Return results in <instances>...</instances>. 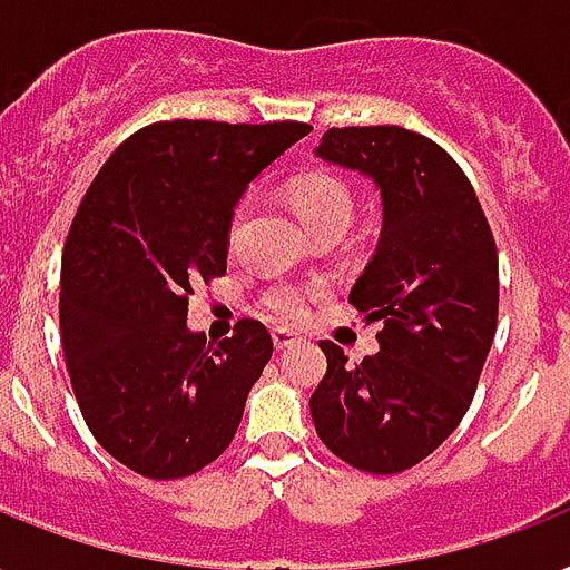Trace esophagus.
Returning a JSON list of instances; mask_svg holds the SVG:
<instances>
[{
  "label": "esophagus",
  "instance_id": "obj_1",
  "mask_svg": "<svg viewBox=\"0 0 570 570\" xmlns=\"http://www.w3.org/2000/svg\"><path fill=\"white\" fill-rule=\"evenodd\" d=\"M299 338L291 330H273V345H276V351H288V347L297 345Z\"/></svg>",
  "mask_w": 570,
  "mask_h": 570
}]
</instances>
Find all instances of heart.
<instances>
[{"label":"heart","instance_id":"heart-1","mask_svg":"<svg viewBox=\"0 0 570 570\" xmlns=\"http://www.w3.org/2000/svg\"><path fill=\"white\" fill-rule=\"evenodd\" d=\"M288 202L299 223L306 225L308 235L345 232L356 210L354 187L330 169H312L299 175L288 187ZM237 219H240V214H237ZM237 219L232 225V244H235ZM317 291H321L317 285H273L264 294V308L276 321H297V317H303L308 303L317 297Z\"/></svg>","mask_w":570,"mask_h":570}]
</instances>
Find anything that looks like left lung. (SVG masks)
Segmentation results:
<instances>
[{
	"mask_svg": "<svg viewBox=\"0 0 570 570\" xmlns=\"http://www.w3.org/2000/svg\"><path fill=\"white\" fill-rule=\"evenodd\" d=\"M315 154L381 189V240L347 299L383 330L381 351L356 365L321 342L312 422L345 464L404 473L452 434L479 386L500 312L493 232L464 169L428 136L330 127Z\"/></svg>",
	"mask_w": 570,
	"mask_h": 570,
	"instance_id": "8db88e82",
	"label": "left lung"
}]
</instances>
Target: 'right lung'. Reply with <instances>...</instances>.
<instances>
[{"label":"right lung","instance_id":"1","mask_svg":"<svg viewBox=\"0 0 570 570\" xmlns=\"http://www.w3.org/2000/svg\"><path fill=\"white\" fill-rule=\"evenodd\" d=\"M308 130L157 121L118 145L79 202L61 253V347L88 431L127 470L184 479L235 440L273 338L244 317L205 345L187 306L225 273L246 184Z\"/></svg>","mask_w":570,"mask_h":570}]
</instances>
